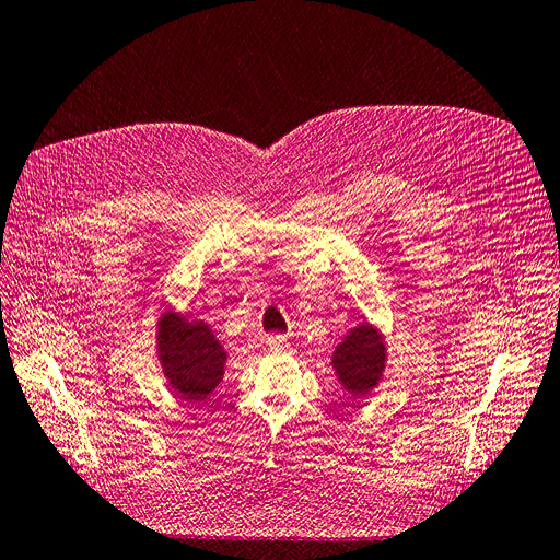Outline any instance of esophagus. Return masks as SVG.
<instances>
[{
    "instance_id": "1",
    "label": "esophagus",
    "mask_w": 560,
    "mask_h": 560,
    "mask_svg": "<svg viewBox=\"0 0 560 560\" xmlns=\"http://www.w3.org/2000/svg\"><path fill=\"white\" fill-rule=\"evenodd\" d=\"M267 343H270L272 352H285L288 350V338L283 334H272L267 338Z\"/></svg>"
}]
</instances>
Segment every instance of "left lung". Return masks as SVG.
Wrapping results in <instances>:
<instances>
[{"mask_svg": "<svg viewBox=\"0 0 560 560\" xmlns=\"http://www.w3.org/2000/svg\"><path fill=\"white\" fill-rule=\"evenodd\" d=\"M386 361L382 336L366 323L357 325L334 352V369L352 398H363L377 386Z\"/></svg>", "mask_w": 560, "mask_h": 560, "instance_id": "left-lung-1", "label": "left lung"}]
</instances>
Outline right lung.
I'll return each instance as SVG.
<instances>
[{"label":"right lung","mask_w":560,"mask_h":560,"mask_svg":"<svg viewBox=\"0 0 560 560\" xmlns=\"http://www.w3.org/2000/svg\"><path fill=\"white\" fill-rule=\"evenodd\" d=\"M162 371L183 400H203L222 382L226 352L210 327L168 311L158 323Z\"/></svg>","instance_id":"1"}]
</instances>
